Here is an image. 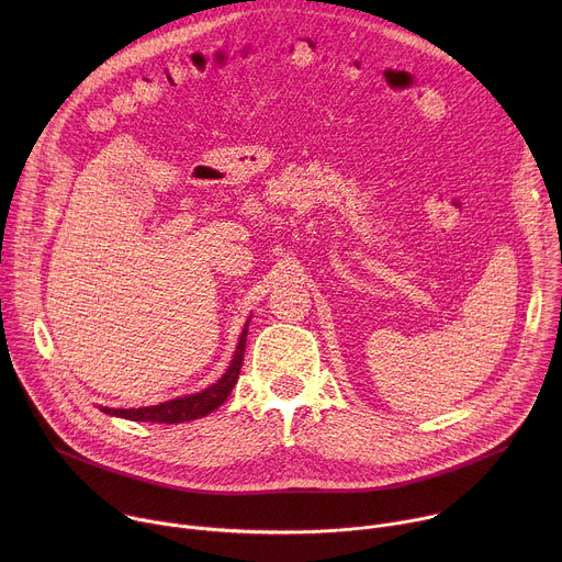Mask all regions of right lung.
<instances>
[{"instance_id": "right-lung-1", "label": "right lung", "mask_w": 562, "mask_h": 562, "mask_svg": "<svg viewBox=\"0 0 562 562\" xmlns=\"http://www.w3.org/2000/svg\"><path fill=\"white\" fill-rule=\"evenodd\" d=\"M247 327H249V323L245 325L243 336H239V340H237V347H235V353H233V360H231L226 373L209 389L193 393V395L176 397V400H169V403L153 405V407H142V409L102 407V412L109 416H117V418H126V420H135V423H159V425H178V423L198 420V418L209 416L213 409H217L224 403L237 382L239 369H243V360H245V347H247V334H249Z\"/></svg>"}]
</instances>
